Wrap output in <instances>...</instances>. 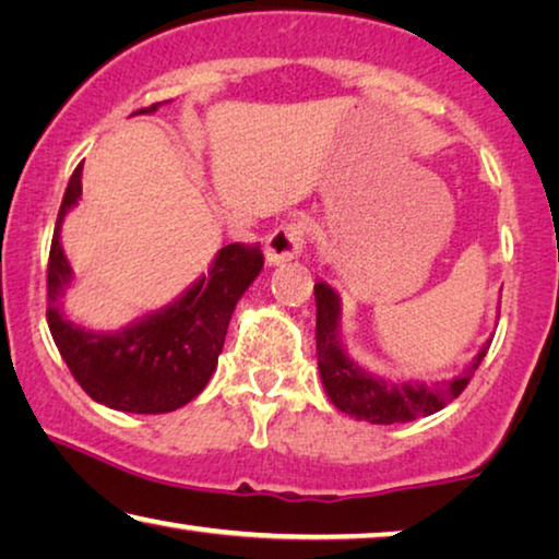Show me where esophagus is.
I'll return each mask as SVG.
<instances>
[{
  "label": "esophagus",
  "instance_id": "obj_1",
  "mask_svg": "<svg viewBox=\"0 0 559 559\" xmlns=\"http://www.w3.org/2000/svg\"><path fill=\"white\" fill-rule=\"evenodd\" d=\"M306 243V226L301 221H286L265 240V263L278 265L301 255Z\"/></svg>",
  "mask_w": 559,
  "mask_h": 559
}]
</instances>
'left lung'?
Returning <instances> with one entry per match:
<instances>
[{
    "instance_id": "8db88e82",
    "label": "left lung",
    "mask_w": 559,
    "mask_h": 559,
    "mask_svg": "<svg viewBox=\"0 0 559 559\" xmlns=\"http://www.w3.org/2000/svg\"><path fill=\"white\" fill-rule=\"evenodd\" d=\"M316 294V356L323 389L338 412L369 424H404L419 416H429L456 399L469 384L474 371L492 341L479 348V354L464 366L460 377L447 381H391L364 369L348 356L341 341V298L326 281L313 286Z\"/></svg>"
}]
</instances>
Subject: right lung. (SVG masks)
<instances>
[{"label":"right lung","mask_w":559,"mask_h":559,"mask_svg":"<svg viewBox=\"0 0 559 559\" xmlns=\"http://www.w3.org/2000/svg\"><path fill=\"white\" fill-rule=\"evenodd\" d=\"M157 105L140 112H155ZM82 195V163L67 182L47 265V323L67 369L97 404L115 412L165 414L200 394L211 381L236 311L263 269L261 246L230 243L186 294L120 331H93L67 319L62 296L72 269L60 243L64 215Z\"/></svg>","instance_id":"1"}]
</instances>
